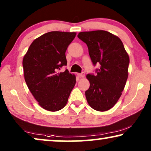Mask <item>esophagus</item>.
<instances>
[{"label": "esophagus", "instance_id": "34e87169", "mask_svg": "<svg viewBox=\"0 0 151 151\" xmlns=\"http://www.w3.org/2000/svg\"><path fill=\"white\" fill-rule=\"evenodd\" d=\"M78 76H79L80 78H84V72H82L81 73H78Z\"/></svg>", "mask_w": 151, "mask_h": 151}]
</instances>
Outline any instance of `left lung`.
Masks as SVG:
<instances>
[{
	"mask_svg": "<svg viewBox=\"0 0 151 151\" xmlns=\"http://www.w3.org/2000/svg\"><path fill=\"white\" fill-rule=\"evenodd\" d=\"M78 37L87 45L93 65H100L96 74L86 75L90 82L85 91L86 100L95 110L108 111L116 104L124 88L129 55L120 39L106 31L80 32Z\"/></svg>",
	"mask_w": 151,
	"mask_h": 151,
	"instance_id": "obj_1",
	"label": "left lung"
}]
</instances>
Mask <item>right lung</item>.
Wrapping results in <instances>:
<instances>
[{
  "label": "right lung",
  "mask_w": 151,
  "mask_h": 151,
  "mask_svg": "<svg viewBox=\"0 0 151 151\" xmlns=\"http://www.w3.org/2000/svg\"><path fill=\"white\" fill-rule=\"evenodd\" d=\"M76 33L50 32L33 41L23 58L26 84L38 104L49 111H57L67 104L76 84V76L67 69L65 52Z\"/></svg>",
  "instance_id": "right-lung-1"
}]
</instances>
